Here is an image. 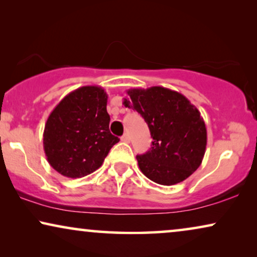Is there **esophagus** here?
<instances>
[{"label":"esophagus","instance_id":"obj_1","mask_svg":"<svg viewBox=\"0 0 257 257\" xmlns=\"http://www.w3.org/2000/svg\"><path fill=\"white\" fill-rule=\"evenodd\" d=\"M121 142H124V143H130V136L127 135V133H125L124 136L121 137Z\"/></svg>","mask_w":257,"mask_h":257}]
</instances>
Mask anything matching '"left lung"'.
Listing matches in <instances>:
<instances>
[{"label":"left lung","mask_w":257,"mask_h":257,"mask_svg":"<svg viewBox=\"0 0 257 257\" xmlns=\"http://www.w3.org/2000/svg\"><path fill=\"white\" fill-rule=\"evenodd\" d=\"M124 98L149 125L152 146L137 156L140 171L159 185L184 181L202 163L207 130L200 112L184 94L163 86L130 89Z\"/></svg>","instance_id":"8db88e82"}]
</instances>
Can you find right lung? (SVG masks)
I'll use <instances>...</instances> for the list:
<instances>
[{"label":"right lung","mask_w":257,"mask_h":257,"mask_svg":"<svg viewBox=\"0 0 257 257\" xmlns=\"http://www.w3.org/2000/svg\"><path fill=\"white\" fill-rule=\"evenodd\" d=\"M107 94L103 87L82 86L63 98L45 122L43 147L48 163L66 178L98 170L119 142L110 132Z\"/></svg>","instance_id":"obj_1"}]
</instances>
